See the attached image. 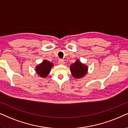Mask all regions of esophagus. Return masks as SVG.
I'll list each match as a JSON object with an SVG mask.
<instances>
[{
    "instance_id": "obj_1",
    "label": "esophagus",
    "mask_w": 128,
    "mask_h": 128,
    "mask_svg": "<svg viewBox=\"0 0 128 128\" xmlns=\"http://www.w3.org/2000/svg\"><path fill=\"white\" fill-rule=\"evenodd\" d=\"M58 63H59V64H61V65H63V64H64V61L62 59H60L59 61H58Z\"/></svg>"
}]
</instances>
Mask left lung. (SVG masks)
<instances>
[{
    "label": "left lung",
    "mask_w": 128,
    "mask_h": 128,
    "mask_svg": "<svg viewBox=\"0 0 128 128\" xmlns=\"http://www.w3.org/2000/svg\"><path fill=\"white\" fill-rule=\"evenodd\" d=\"M71 72L74 78H80L82 77L86 74L88 68L85 64H82L78 60L70 66Z\"/></svg>",
    "instance_id": "1"
}]
</instances>
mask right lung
Returning <instances> with one entry per match:
<instances>
[{"label": "right lung", "mask_w": 128, "mask_h": 128, "mask_svg": "<svg viewBox=\"0 0 128 128\" xmlns=\"http://www.w3.org/2000/svg\"><path fill=\"white\" fill-rule=\"evenodd\" d=\"M53 66V64L50 61L47 60H44L42 64L37 66L36 68L37 74L42 77H46L47 75L50 72V70Z\"/></svg>", "instance_id": "right-lung-1"}]
</instances>
